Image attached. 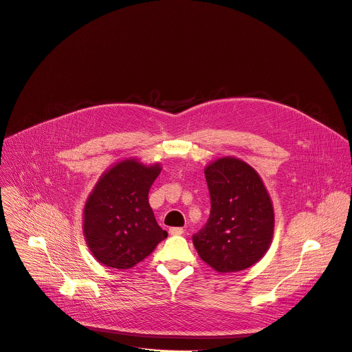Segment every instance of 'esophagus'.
Here are the masks:
<instances>
[{
	"label": "esophagus",
	"mask_w": 352,
	"mask_h": 352,
	"mask_svg": "<svg viewBox=\"0 0 352 352\" xmlns=\"http://www.w3.org/2000/svg\"><path fill=\"white\" fill-rule=\"evenodd\" d=\"M170 234H171V235H182V234H184V228H181V227H173V228H170Z\"/></svg>",
	"instance_id": "obj_1"
}]
</instances>
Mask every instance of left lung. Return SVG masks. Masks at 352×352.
Returning a JSON list of instances; mask_svg holds the SVG:
<instances>
[{
  "label": "left lung",
  "mask_w": 352,
  "mask_h": 352,
  "mask_svg": "<svg viewBox=\"0 0 352 352\" xmlns=\"http://www.w3.org/2000/svg\"><path fill=\"white\" fill-rule=\"evenodd\" d=\"M205 177L210 193V217L193 235L205 263L219 273H235L258 263L274 234L272 197L254 167L236 157L209 163Z\"/></svg>",
  "instance_id": "obj_1"
}]
</instances>
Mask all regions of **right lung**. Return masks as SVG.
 <instances>
[{
  "label": "right lung",
  "mask_w": 352,
  "mask_h": 352,
  "mask_svg": "<svg viewBox=\"0 0 352 352\" xmlns=\"http://www.w3.org/2000/svg\"><path fill=\"white\" fill-rule=\"evenodd\" d=\"M160 173L159 163L146 166L138 159H124L98 178L85 204L83 235L102 265L131 269L167 238L147 197Z\"/></svg>",
  "instance_id": "1"
}]
</instances>
